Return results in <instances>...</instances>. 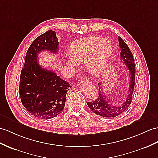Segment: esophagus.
Wrapping results in <instances>:
<instances>
[{"instance_id": "esophagus-1", "label": "esophagus", "mask_w": 158, "mask_h": 158, "mask_svg": "<svg viewBox=\"0 0 158 158\" xmlns=\"http://www.w3.org/2000/svg\"><path fill=\"white\" fill-rule=\"evenodd\" d=\"M80 82L82 83V84L86 83V82H88V80L85 78V77H83V78H82L81 79H80Z\"/></svg>"}]
</instances>
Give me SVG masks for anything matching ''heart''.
<instances>
[{
	"instance_id": "b5f03b06",
	"label": "heart",
	"mask_w": 158,
	"mask_h": 158,
	"mask_svg": "<svg viewBox=\"0 0 158 158\" xmlns=\"http://www.w3.org/2000/svg\"><path fill=\"white\" fill-rule=\"evenodd\" d=\"M113 53L110 41L97 37L81 38L71 44L68 49V57L74 63L86 65L91 74L98 76L105 70ZM73 67L70 61H66Z\"/></svg>"
}]
</instances>
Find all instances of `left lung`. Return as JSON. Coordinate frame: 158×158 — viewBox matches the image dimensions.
<instances>
[{"label": "left lung", "mask_w": 158, "mask_h": 158, "mask_svg": "<svg viewBox=\"0 0 158 158\" xmlns=\"http://www.w3.org/2000/svg\"><path fill=\"white\" fill-rule=\"evenodd\" d=\"M119 46L121 48V57L123 64L127 66L129 71V77L131 84L129 88V95L126 101L118 106H113L105 100V94L102 93V87L98 83L99 91L97 98L93 101L87 102V105L90 109L100 116L104 117H117L129 108L132 102V96L134 91V86L135 84V61L131 52L120 37H118Z\"/></svg>", "instance_id": "1"}]
</instances>
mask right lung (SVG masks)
Wrapping results in <instances>:
<instances>
[{"label":"right lung","mask_w":158,"mask_h":158,"mask_svg":"<svg viewBox=\"0 0 158 158\" xmlns=\"http://www.w3.org/2000/svg\"><path fill=\"white\" fill-rule=\"evenodd\" d=\"M59 42L54 31L49 30L35 40L26 53L19 92L29 113L40 118L58 115L65 106L67 92L71 86L53 72L42 68L37 54L43 50L57 53Z\"/></svg>","instance_id":"obj_1"}]
</instances>
